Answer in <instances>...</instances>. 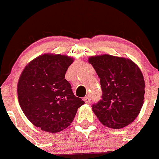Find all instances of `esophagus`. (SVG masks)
Wrapping results in <instances>:
<instances>
[{
	"instance_id": "esophagus-1",
	"label": "esophagus",
	"mask_w": 159,
	"mask_h": 159,
	"mask_svg": "<svg viewBox=\"0 0 159 159\" xmlns=\"http://www.w3.org/2000/svg\"><path fill=\"white\" fill-rule=\"evenodd\" d=\"M83 100L85 101V103H90V97H89V96H87V97H85L84 98H83Z\"/></svg>"
}]
</instances>
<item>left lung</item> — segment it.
<instances>
[{
    "label": "left lung",
    "mask_w": 159,
    "mask_h": 159,
    "mask_svg": "<svg viewBox=\"0 0 159 159\" xmlns=\"http://www.w3.org/2000/svg\"><path fill=\"white\" fill-rule=\"evenodd\" d=\"M89 62L100 78L102 99L92 110L105 126L119 129L132 123L144 103L141 71L128 59L110 55L92 56Z\"/></svg>",
    "instance_id": "8db88e82"
}]
</instances>
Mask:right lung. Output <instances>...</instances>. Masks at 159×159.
Masks as SVG:
<instances>
[{
    "instance_id": "1",
    "label": "right lung",
    "mask_w": 159,
    "mask_h": 159,
    "mask_svg": "<svg viewBox=\"0 0 159 159\" xmlns=\"http://www.w3.org/2000/svg\"><path fill=\"white\" fill-rule=\"evenodd\" d=\"M73 59L44 54L26 66L18 83L20 106L27 118L42 131L56 133L70 126L84 101L65 79Z\"/></svg>"
}]
</instances>
